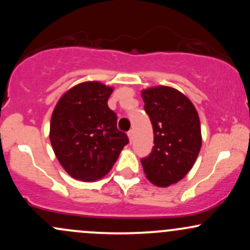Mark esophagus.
<instances>
[{
	"mask_svg": "<svg viewBox=\"0 0 250 250\" xmlns=\"http://www.w3.org/2000/svg\"><path fill=\"white\" fill-rule=\"evenodd\" d=\"M133 136H134V131H133V130L128 131V138H129L130 142H131V140H133Z\"/></svg>",
	"mask_w": 250,
	"mask_h": 250,
	"instance_id": "esophagus-1",
	"label": "esophagus"
}]
</instances>
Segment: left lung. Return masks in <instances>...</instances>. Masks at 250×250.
Returning <instances> with one entry per match:
<instances>
[{
  "label": "left lung",
  "mask_w": 250,
  "mask_h": 250,
  "mask_svg": "<svg viewBox=\"0 0 250 250\" xmlns=\"http://www.w3.org/2000/svg\"><path fill=\"white\" fill-rule=\"evenodd\" d=\"M141 96L154 133L152 153L141 164L150 183L167 188L182 180L196 163L202 147L201 121L191 101L174 87H148Z\"/></svg>",
  "instance_id": "left-lung-1"
}]
</instances>
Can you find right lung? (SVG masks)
Here are the masks:
<instances>
[{
	"label": "right lung",
	"instance_id": "add662e5",
	"mask_svg": "<svg viewBox=\"0 0 250 250\" xmlns=\"http://www.w3.org/2000/svg\"><path fill=\"white\" fill-rule=\"evenodd\" d=\"M112 91L101 82L79 83L59 98L52 112V148L62 168L77 180L95 182L108 174L129 142L108 106Z\"/></svg>",
	"mask_w": 250,
	"mask_h": 250
}]
</instances>
